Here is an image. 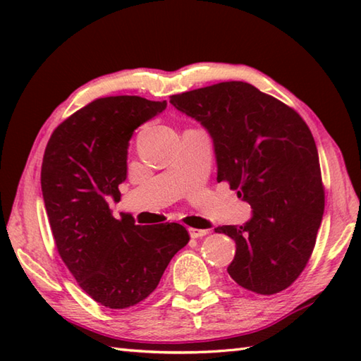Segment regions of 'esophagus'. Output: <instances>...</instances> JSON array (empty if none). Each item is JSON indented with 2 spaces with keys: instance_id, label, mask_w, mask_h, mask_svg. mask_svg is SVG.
I'll use <instances>...</instances> for the list:
<instances>
[{
  "instance_id": "34e87169",
  "label": "esophagus",
  "mask_w": 361,
  "mask_h": 361,
  "mask_svg": "<svg viewBox=\"0 0 361 361\" xmlns=\"http://www.w3.org/2000/svg\"><path fill=\"white\" fill-rule=\"evenodd\" d=\"M189 235L192 237V239H200V237L208 234V229H197V228H189Z\"/></svg>"
}]
</instances>
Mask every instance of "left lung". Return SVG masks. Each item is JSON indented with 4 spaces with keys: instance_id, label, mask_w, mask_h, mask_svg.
<instances>
[{
    "instance_id": "left-lung-1",
    "label": "left lung",
    "mask_w": 361,
    "mask_h": 361,
    "mask_svg": "<svg viewBox=\"0 0 361 361\" xmlns=\"http://www.w3.org/2000/svg\"><path fill=\"white\" fill-rule=\"evenodd\" d=\"M171 104L209 133L217 181H228L252 209L242 226L216 228L235 242L229 276L259 295L286 290L307 264L324 212L318 150L307 124L245 82L175 94Z\"/></svg>"
}]
</instances>
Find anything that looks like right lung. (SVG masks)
<instances>
[{
	"instance_id": "right-lung-1",
	"label": "right lung",
	"mask_w": 361,
	"mask_h": 361,
	"mask_svg": "<svg viewBox=\"0 0 361 361\" xmlns=\"http://www.w3.org/2000/svg\"><path fill=\"white\" fill-rule=\"evenodd\" d=\"M166 106L140 96L96 99L54 130L44 150L42 192L59 255L85 293L109 309L147 298L189 242L180 224L135 225L110 209L127 178L133 132Z\"/></svg>"
}]
</instances>
